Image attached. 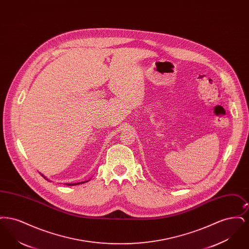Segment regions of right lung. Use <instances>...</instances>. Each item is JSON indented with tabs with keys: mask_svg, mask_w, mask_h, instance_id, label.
<instances>
[{
	"mask_svg": "<svg viewBox=\"0 0 249 249\" xmlns=\"http://www.w3.org/2000/svg\"><path fill=\"white\" fill-rule=\"evenodd\" d=\"M41 176L45 178V179H47V178H45L43 175H41ZM47 180H48V179H47ZM87 182H88V181H87ZM81 183H84V182H81ZM81 183H77V184H75V183H74V184H66V185H67V186H74V185H79V184H81Z\"/></svg>",
	"mask_w": 249,
	"mask_h": 249,
	"instance_id": "add662e5",
	"label": "right lung"
}]
</instances>
